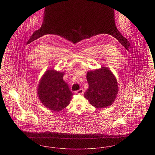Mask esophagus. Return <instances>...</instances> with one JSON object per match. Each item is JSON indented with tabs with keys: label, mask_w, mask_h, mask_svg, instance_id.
<instances>
[{
	"label": "esophagus",
	"mask_w": 155,
	"mask_h": 155,
	"mask_svg": "<svg viewBox=\"0 0 155 155\" xmlns=\"http://www.w3.org/2000/svg\"><path fill=\"white\" fill-rule=\"evenodd\" d=\"M84 89H80L79 90H78V91H76V94H78L82 95V94H84Z\"/></svg>",
	"instance_id": "obj_1"
}]
</instances>
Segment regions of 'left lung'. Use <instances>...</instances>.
Instances as JSON below:
<instances>
[{
  "label": "left lung",
  "instance_id": "left-lung-1",
  "mask_svg": "<svg viewBox=\"0 0 155 155\" xmlns=\"http://www.w3.org/2000/svg\"><path fill=\"white\" fill-rule=\"evenodd\" d=\"M87 79L89 88L84 94L90 104L95 108L111 106L118 92V85L114 75L107 67H101L88 71Z\"/></svg>",
  "mask_w": 155,
  "mask_h": 155
}]
</instances>
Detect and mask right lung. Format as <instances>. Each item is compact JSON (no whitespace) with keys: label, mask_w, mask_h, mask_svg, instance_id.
Segmentation results:
<instances>
[{"label":"right lung","mask_w":155,"mask_h":155,"mask_svg":"<svg viewBox=\"0 0 155 155\" xmlns=\"http://www.w3.org/2000/svg\"><path fill=\"white\" fill-rule=\"evenodd\" d=\"M64 73L48 70L40 81L38 97L46 108L55 111H61L69 104L73 96L67 84L63 81Z\"/></svg>","instance_id":"1"}]
</instances>
